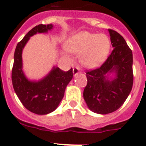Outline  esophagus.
<instances>
[{
    "instance_id": "34e87169",
    "label": "esophagus",
    "mask_w": 146,
    "mask_h": 146,
    "mask_svg": "<svg viewBox=\"0 0 146 146\" xmlns=\"http://www.w3.org/2000/svg\"><path fill=\"white\" fill-rule=\"evenodd\" d=\"M80 72V69L79 67H73V74H74V76H77L78 74Z\"/></svg>"
}]
</instances>
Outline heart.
Returning <instances> with one entry per match:
<instances>
[{"label":"heart","instance_id":"obj_1","mask_svg":"<svg viewBox=\"0 0 146 146\" xmlns=\"http://www.w3.org/2000/svg\"><path fill=\"white\" fill-rule=\"evenodd\" d=\"M65 47L68 51L80 53V63L88 68H94L105 60L110 49V41L105 34L82 31L67 39ZM64 55L66 56L67 54Z\"/></svg>","mask_w":146,"mask_h":146}]
</instances>
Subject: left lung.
Instances as JSON below:
<instances>
[{"instance_id": "8db88e82", "label": "left lung", "mask_w": 146, "mask_h": 146, "mask_svg": "<svg viewBox=\"0 0 146 146\" xmlns=\"http://www.w3.org/2000/svg\"><path fill=\"white\" fill-rule=\"evenodd\" d=\"M113 49L104 64L86 72L88 83L83 97L91 111L108 114L124 103L133 86V56L123 37L118 32L108 30ZM114 74V77H108Z\"/></svg>"}]
</instances>
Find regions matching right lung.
Returning a JSON list of instances; mask_svg holds the SVG:
<instances>
[{
    "label": "right lung",
    "mask_w": 146,
    "mask_h": 146,
    "mask_svg": "<svg viewBox=\"0 0 146 146\" xmlns=\"http://www.w3.org/2000/svg\"><path fill=\"white\" fill-rule=\"evenodd\" d=\"M53 25H40L32 28L17 45L11 72V80L17 96L27 110L38 115L52 113L60 104L64 96L66 87L73 77L72 69L64 72L58 68L53 69L43 79L28 80L23 71L22 52L30 37L41 33H47Z\"/></svg>",
    "instance_id": "obj_1"
}]
</instances>
